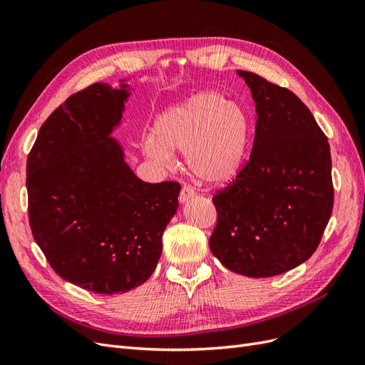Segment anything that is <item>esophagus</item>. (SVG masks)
<instances>
[{
    "label": "esophagus",
    "instance_id": "1",
    "mask_svg": "<svg viewBox=\"0 0 365 365\" xmlns=\"http://www.w3.org/2000/svg\"><path fill=\"white\" fill-rule=\"evenodd\" d=\"M192 197H195V190L192 189L190 185H182V189H181L180 196H178V201L181 204H185L187 201H190Z\"/></svg>",
    "mask_w": 365,
    "mask_h": 365
}]
</instances>
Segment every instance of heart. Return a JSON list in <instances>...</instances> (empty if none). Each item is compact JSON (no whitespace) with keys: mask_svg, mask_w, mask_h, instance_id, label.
Listing matches in <instances>:
<instances>
[{"mask_svg":"<svg viewBox=\"0 0 365 365\" xmlns=\"http://www.w3.org/2000/svg\"><path fill=\"white\" fill-rule=\"evenodd\" d=\"M250 141L245 109L216 91H202L164 108L143 150L158 164H169L173 150L185 152L187 168L197 181L222 187L244 168Z\"/></svg>","mask_w":365,"mask_h":365,"instance_id":"obj_1","label":"heart"}]
</instances>
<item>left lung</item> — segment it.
<instances>
[{
	"instance_id": "8db88e82",
	"label": "left lung",
	"mask_w": 365,
	"mask_h": 365,
	"mask_svg": "<svg viewBox=\"0 0 365 365\" xmlns=\"http://www.w3.org/2000/svg\"><path fill=\"white\" fill-rule=\"evenodd\" d=\"M256 102L250 161L213 197L217 224L210 250L225 268L272 277L315 252L332 215L330 148L309 108L294 93L237 70Z\"/></svg>"
}]
</instances>
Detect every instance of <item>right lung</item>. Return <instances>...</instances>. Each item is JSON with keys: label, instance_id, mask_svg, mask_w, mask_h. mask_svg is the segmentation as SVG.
I'll return each mask as SVG.
<instances>
[{"label": "right lung", "instance_id": "add662e5", "mask_svg": "<svg viewBox=\"0 0 365 365\" xmlns=\"http://www.w3.org/2000/svg\"><path fill=\"white\" fill-rule=\"evenodd\" d=\"M128 81L68 97L27 158L33 237L59 277L102 295L134 289L155 271L181 190L137 178L113 137L134 91Z\"/></svg>", "mask_w": 365, "mask_h": 365}]
</instances>
